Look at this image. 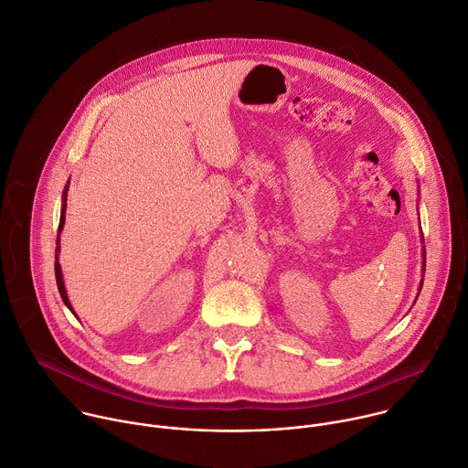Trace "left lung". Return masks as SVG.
I'll use <instances>...</instances> for the list:
<instances>
[{"instance_id": "obj_1", "label": "left lung", "mask_w": 468, "mask_h": 468, "mask_svg": "<svg viewBox=\"0 0 468 468\" xmlns=\"http://www.w3.org/2000/svg\"><path fill=\"white\" fill-rule=\"evenodd\" d=\"M426 254V252H424ZM424 267H426V256H424ZM420 288H422V284H420Z\"/></svg>"}]
</instances>
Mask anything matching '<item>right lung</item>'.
Returning <instances> with one entry per match:
<instances>
[{
	"label": "right lung",
	"mask_w": 468,
	"mask_h": 468,
	"mask_svg": "<svg viewBox=\"0 0 468 468\" xmlns=\"http://www.w3.org/2000/svg\"><path fill=\"white\" fill-rule=\"evenodd\" d=\"M66 197H68V188L64 190V203H62V212H60V223H58V236H60V230L64 227V219H66ZM57 245H58V238H57ZM55 278H57V286H58V293L64 301V304L71 310L69 306V301H68V295H66V290H64V282H62V271H60V263H58V247L55 250Z\"/></svg>",
	"instance_id": "right-lung-1"
}]
</instances>
